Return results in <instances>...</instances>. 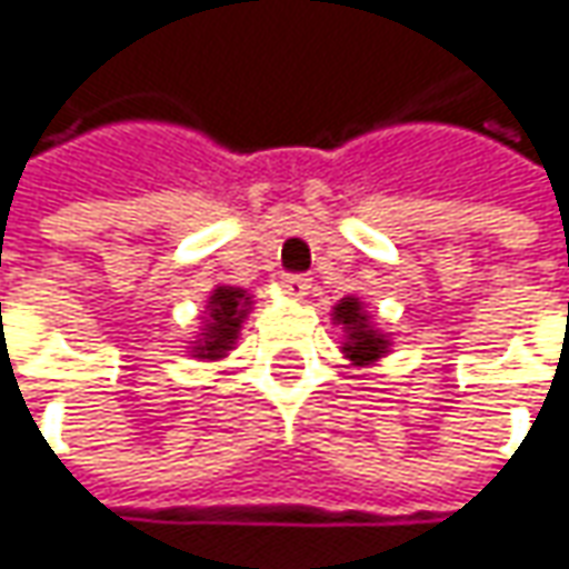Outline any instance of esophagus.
Returning a JSON list of instances; mask_svg holds the SVG:
<instances>
[{"label": "esophagus", "instance_id": "34e87169", "mask_svg": "<svg viewBox=\"0 0 569 569\" xmlns=\"http://www.w3.org/2000/svg\"><path fill=\"white\" fill-rule=\"evenodd\" d=\"M280 286H283L286 296L302 299V296H309V289H312V277H306V273H283V277H280Z\"/></svg>", "mask_w": 569, "mask_h": 569}]
</instances>
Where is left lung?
<instances>
[{
    "mask_svg": "<svg viewBox=\"0 0 569 569\" xmlns=\"http://www.w3.org/2000/svg\"><path fill=\"white\" fill-rule=\"evenodd\" d=\"M335 321L345 325V331H348L345 353L351 357L353 363H370V360L383 357L389 341L367 325V316H363V309H360L357 299H341L335 306Z\"/></svg>",
    "mask_w": 569,
    "mask_h": 569,
    "instance_id": "1",
    "label": "left lung"
}]
</instances>
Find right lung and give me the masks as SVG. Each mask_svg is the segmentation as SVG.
<instances>
[{"label": "right lung", "mask_w": 569, "mask_h": 569, "mask_svg": "<svg viewBox=\"0 0 569 569\" xmlns=\"http://www.w3.org/2000/svg\"><path fill=\"white\" fill-rule=\"evenodd\" d=\"M248 296L244 289L234 286H218L209 299V325H206V338L196 341V357H221L224 351H231L238 331H241V318L248 316Z\"/></svg>", "instance_id": "obj_1"}]
</instances>
